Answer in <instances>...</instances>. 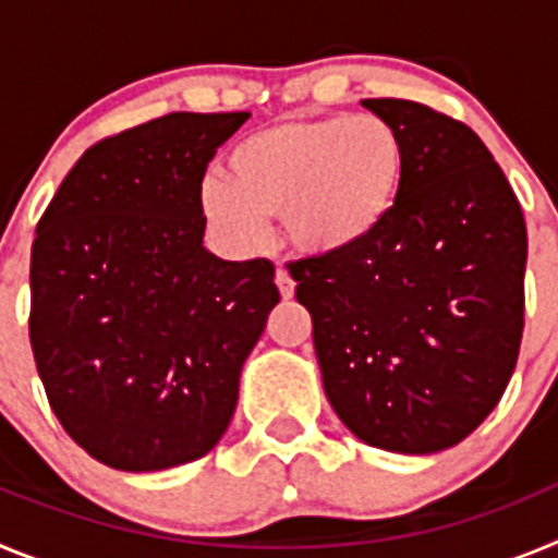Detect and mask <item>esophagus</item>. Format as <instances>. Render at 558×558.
Returning a JSON list of instances; mask_svg holds the SVG:
<instances>
[{"label": "esophagus", "mask_w": 558, "mask_h": 558, "mask_svg": "<svg viewBox=\"0 0 558 558\" xmlns=\"http://www.w3.org/2000/svg\"><path fill=\"white\" fill-rule=\"evenodd\" d=\"M276 288H279V293H282V299H293V293H295V282L293 279H290V274L288 270H276Z\"/></svg>", "instance_id": "esophagus-1"}]
</instances>
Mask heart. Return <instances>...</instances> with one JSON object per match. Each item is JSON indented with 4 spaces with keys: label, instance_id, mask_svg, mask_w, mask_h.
Returning <instances> with one entry per match:
<instances>
[{
    "label": "heart",
    "instance_id": "heart-1",
    "mask_svg": "<svg viewBox=\"0 0 558 558\" xmlns=\"http://www.w3.org/2000/svg\"><path fill=\"white\" fill-rule=\"evenodd\" d=\"M405 181V145L374 113L263 128L206 179L201 209L226 243L254 251L279 218L288 248L313 263L360 254L386 229Z\"/></svg>",
    "mask_w": 558,
    "mask_h": 558
}]
</instances>
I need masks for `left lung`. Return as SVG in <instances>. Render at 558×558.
<instances>
[{"instance_id":"obj_1","label":"left lung","mask_w":558,"mask_h":558,"mask_svg":"<svg viewBox=\"0 0 558 558\" xmlns=\"http://www.w3.org/2000/svg\"><path fill=\"white\" fill-rule=\"evenodd\" d=\"M363 106L405 145L397 211L360 254L290 276L340 422L379 450L430 456L470 436L514 374L529 234L472 128L422 102Z\"/></svg>"}]
</instances>
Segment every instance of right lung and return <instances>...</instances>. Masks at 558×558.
Wrapping results in <instances>:
<instances>
[{"mask_svg": "<svg viewBox=\"0 0 558 558\" xmlns=\"http://www.w3.org/2000/svg\"><path fill=\"white\" fill-rule=\"evenodd\" d=\"M248 111H175L97 142L38 220L29 347L63 430L106 466L215 450L279 304L268 259L204 245L206 165Z\"/></svg>", "mask_w": 558, "mask_h": 558, "instance_id": "add662e5", "label": "right lung"}]
</instances>
